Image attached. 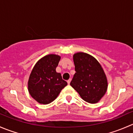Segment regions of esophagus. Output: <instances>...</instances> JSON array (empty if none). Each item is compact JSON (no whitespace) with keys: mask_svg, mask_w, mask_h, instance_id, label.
I'll list each match as a JSON object with an SVG mask.
<instances>
[{"mask_svg":"<svg viewBox=\"0 0 133 133\" xmlns=\"http://www.w3.org/2000/svg\"><path fill=\"white\" fill-rule=\"evenodd\" d=\"M71 79H69V80H68V81H67V82H68V84H70V82H71Z\"/></svg>","mask_w":133,"mask_h":133,"instance_id":"34e87169","label":"esophagus"}]
</instances>
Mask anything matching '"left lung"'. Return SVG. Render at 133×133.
Returning <instances> with one entry per match:
<instances>
[{
	"mask_svg": "<svg viewBox=\"0 0 133 133\" xmlns=\"http://www.w3.org/2000/svg\"><path fill=\"white\" fill-rule=\"evenodd\" d=\"M73 61L76 73L70 85L84 101L90 104L97 103L108 89V80L104 69L97 60L88 53H75Z\"/></svg>",
	"mask_w": 133,
	"mask_h": 133,
	"instance_id": "obj_1",
	"label": "left lung"
}]
</instances>
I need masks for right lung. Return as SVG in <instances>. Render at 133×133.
<instances>
[{
    "mask_svg": "<svg viewBox=\"0 0 133 133\" xmlns=\"http://www.w3.org/2000/svg\"><path fill=\"white\" fill-rule=\"evenodd\" d=\"M60 57L50 54L40 59L31 72L28 91L31 96L42 104H48L57 98L68 83L57 73Z\"/></svg>",
    "mask_w": 133,
    "mask_h": 133,
    "instance_id": "add662e5",
    "label": "right lung"
}]
</instances>
